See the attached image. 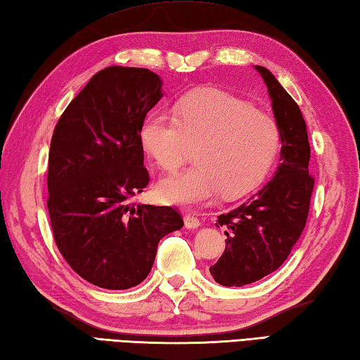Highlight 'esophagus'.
Here are the masks:
<instances>
[{"instance_id": "obj_1", "label": "esophagus", "mask_w": 360, "mask_h": 360, "mask_svg": "<svg viewBox=\"0 0 360 360\" xmlns=\"http://www.w3.org/2000/svg\"><path fill=\"white\" fill-rule=\"evenodd\" d=\"M184 223H186V228L187 229H196V228L201 226V221L195 215H192V214H187L184 217Z\"/></svg>"}]
</instances>
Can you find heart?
<instances>
[{
    "instance_id": "b5f03b06",
    "label": "heart",
    "mask_w": 360,
    "mask_h": 360,
    "mask_svg": "<svg viewBox=\"0 0 360 360\" xmlns=\"http://www.w3.org/2000/svg\"><path fill=\"white\" fill-rule=\"evenodd\" d=\"M142 145L162 170L173 172L196 148V165L165 176L158 196L167 204L196 206L223 193L228 198L259 186L270 173L281 146L274 120L221 91H204L145 120Z\"/></svg>"
}]
</instances>
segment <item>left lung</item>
Masks as SVG:
<instances>
[{
	"label": "left lung",
	"mask_w": 360,
	"mask_h": 360,
	"mask_svg": "<svg viewBox=\"0 0 360 360\" xmlns=\"http://www.w3.org/2000/svg\"><path fill=\"white\" fill-rule=\"evenodd\" d=\"M269 90L281 131V164L271 181L229 214L218 217L226 248L209 271L218 284L243 287L276 271L306 226L314 178L309 174L306 122L298 104L265 67L255 65Z\"/></svg>",
	"instance_id": "left-lung-1"
}]
</instances>
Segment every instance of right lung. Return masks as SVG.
Here are the masks:
<instances>
[{"label":"right lung","instance_id":"1","mask_svg":"<svg viewBox=\"0 0 360 360\" xmlns=\"http://www.w3.org/2000/svg\"><path fill=\"white\" fill-rule=\"evenodd\" d=\"M164 96L148 68L108 67L59 118L48 159V212L68 265L108 290L136 287L150 274L162 237L184 226L167 206H132L150 174L140 132Z\"/></svg>","mask_w":360,"mask_h":360}]
</instances>
